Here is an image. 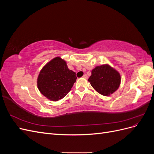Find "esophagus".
<instances>
[{
    "instance_id": "1",
    "label": "esophagus",
    "mask_w": 154,
    "mask_h": 154,
    "mask_svg": "<svg viewBox=\"0 0 154 154\" xmlns=\"http://www.w3.org/2000/svg\"><path fill=\"white\" fill-rule=\"evenodd\" d=\"M87 78H88V76H87V74H84V75L83 76V78H85V79H87Z\"/></svg>"
}]
</instances>
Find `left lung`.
<instances>
[{"label": "left lung", "mask_w": 154, "mask_h": 154, "mask_svg": "<svg viewBox=\"0 0 154 154\" xmlns=\"http://www.w3.org/2000/svg\"><path fill=\"white\" fill-rule=\"evenodd\" d=\"M121 75L117 70L106 63L96 66L92 70L88 81L99 94L109 96L118 89L121 84Z\"/></svg>", "instance_id": "1"}]
</instances>
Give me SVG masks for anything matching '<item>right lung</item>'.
Here are the masks:
<instances>
[{
	"instance_id": "add662e5",
	"label": "right lung",
	"mask_w": 154,
	"mask_h": 154,
	"mask_svg": "<svg viewBox=\"0 0 154 154\" xmlns=\"http://www.w3.org/2000/svg\"><path fill=\"white\" fill-rule=\"evenodd\" d=\"M76 79V72L68 69L63 59L57 57L40 70L37 78V87L48 100L57 101L68 94Z\"/></svg>"
}]
</instances>
